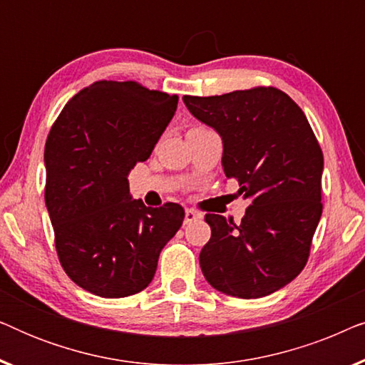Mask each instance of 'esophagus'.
<instances>
[{"mask_svg": "<svg viewBox=\"0 0 365 365\" xmlns=\"http://www.w3.org/2000/svg\"><path fill=\"white\" fill-rule=\"evenodd\" d=\"M199 217H201V216H199L197 212H194L192 209H186V214H184V226H187V224L197 221Z\"/></svg>", "mask_w": 365, "mask_h": 365, "instance_id": "1", "label": "esophagus"}]
</instances>
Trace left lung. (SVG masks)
<instances>
[{
  "label": "left lung",
  "instance_id": "1",
  "mask_svg": "<svg viewBox=\"0 0 365 365\" xmlns=\"http://www.w3.org/2000/svg\"><path fill=\"white\" fill-rule=\"evenodd\" d=\"M182 101L221 136L224 174L249 199L239 226L206 214L211 239L199 254L201 271L227 296H269L294 281L307 262L322 214L321 146L306 114L281 89Z\"/></svg>",
  "mask_w": 365,
  "mask_h": 365
}]
</instances>
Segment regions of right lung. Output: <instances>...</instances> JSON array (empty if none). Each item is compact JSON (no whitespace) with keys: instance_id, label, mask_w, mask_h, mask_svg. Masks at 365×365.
Returning <instances> with one entry per match:
<instances>
[{"instance_id":"1","label":"right lung","mask_w":365,"mask_h":365,"mask_svg":"<svg viewBox=\"0 0 365 365\" xmlns=\"http://www.w3.org/2000/svg\"><path fill=\"white\" fill-rule=\"evenodd\" d=\"M178 108L176 94L134 81H96L71 98L44 146V201L59 262L99 297L141 292L179 231L184 209L146 207L128 176L151 156Z\"/></svg>"}]
</instances>
